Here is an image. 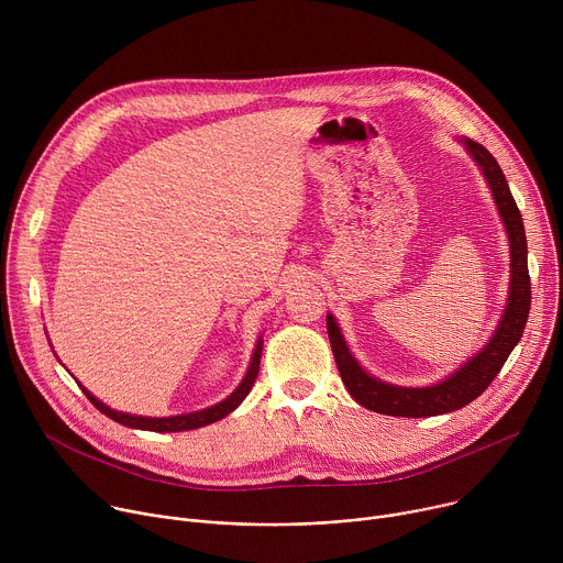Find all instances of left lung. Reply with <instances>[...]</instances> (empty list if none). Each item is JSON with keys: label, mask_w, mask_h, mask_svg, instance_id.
I'll return each instance as SVG.
<instances>
[{"label": "left lung", "mask_w": 563, "mask_h": 563, "mask_svg": "<svg viewBox=\"0 0 563 563\" xmlns=\"http://www.w3.org/2000/svg\"><path fill=\"white\" fill-rule=\"evenodd\" d=\"M463 142L472 153V157L476 159V165L484 169L486 180L493 189L497 209L508 231L510 256H512L510 261L512 283H510L508 307L490 343L476 356H472L459 372H454L452 376H448L445 380L432 387H396L365 374L361 365L354 361V356L350 354L343 341V334L334 323V318L328 316V334H330L332 352L347 391L352 394L356 404L378 415L419 419V417H437V415L465 408L478 394H484L488 385L497 378L510 352L521 341V334L526 328V320L530 313V274H528V243H526V231H523L519 207L510 194V187L495 155L484 144H478L470 137Z\"/></svg>", "instance_id": "obj_1"}]
</instances>
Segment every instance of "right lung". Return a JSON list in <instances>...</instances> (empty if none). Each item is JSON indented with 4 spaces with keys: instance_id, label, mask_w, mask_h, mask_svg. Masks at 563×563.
<instances>
[{
    "instance_id": "1",
    "label": "right lung",
    "mask_w": 563,
    "mask_h": 563,
    "mask_svg": "<svg viewBox=\"0 0 563 563\" xmlns=\"http://www.w3.org/2000/svg\"><path fill=\"white\" fill-rule=\"evenodd\" d=\"M261 354H263V341H258L256 350H254V356H252V365L243 378V383H240L231 396H227L222 404L213 406V408H207V410H200V412H191V415H180V417H165V419H148V417H133V415H122V412H115L111 408H107L102 400H98L89 389L82 387V391L87 394V398L91 400V404L102 412L107 415L109 419L122 423V426H129V428H137V430H151V432H185V430H194V428H202V426H209V423H216L220 419H224L229 412H233L240 400H243L256 376H258V369H261Z\"/></svg>"
}]
</instances>
